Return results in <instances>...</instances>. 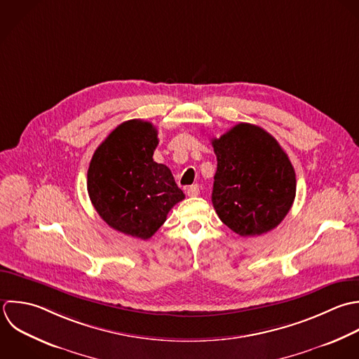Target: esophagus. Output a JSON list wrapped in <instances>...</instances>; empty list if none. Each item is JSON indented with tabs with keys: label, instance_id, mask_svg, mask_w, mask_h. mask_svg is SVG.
Returning a JSON list of instances; mask_svg holds the SVG:
<instances>
[{
	"label": "esophagus",
	"instance_id": "1",
	"mask_svg": "<svg viewBox=\"0 0 359 359\" xmlns=\"http://www.w3.org/2000/svg\"><path fill=\"white\" fill-rule=\"evenodd\" d=\"M200 194V187L197 184H191L187 187V196L190 197H197Z\"/></svg>",
	"mask_w": 359,
	"mask_h": 359
}]
</instances>
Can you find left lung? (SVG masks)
<instances>
[{"mask_svg": "<svg viewBox=\"0 0 359 359\" xmlns=\"http://www.w3.org/2000/svg\"><path fill=\"white\" fill-rule=\"evenodd\" d=\"M217 155L212 205L241 236L274 229L297 194L294 166L277 140L259 126L239 123L212 138Z\"/></svg>", "mask_w": 359, "mask_h": 359, "instance_id": "8db88e82", "label": "left lung"}]
</instances>
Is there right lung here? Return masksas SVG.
<instances>
[{
    "instance_id": "add662e5",
    "label": "right lung",
    "mask_w": 359,
    "mask_h": 359,
    "mask_svg": "<svg viewBox=\"0 0 359 359\" xmlns=\"http://www.w3.org/2000/svg\"><path fill=\"white\" fill-rule=\"evenodd\" d=\"M158 142L152 123L124 121L97 147L88 169V194L100 218L110 228L144 241L184 198L170 169L152 159Z\"/></svg>"
}]
</instances>
